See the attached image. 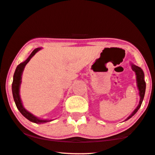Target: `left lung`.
I'll return each mask as SVG.
<instances>
[{
    "mask_svg": "<svg viewBox=\"0 0 155 155\" xmlns=\"http://www.w3.org/2000/svg\"><path fill=\"white\" fill-rule=\"evenodd\" d=\"M131 68L132 69V70L134 71L136 74L137 76V87H138V89L139 91V96H140V100H139V103L138 106L137 107V108L135 109L133 112L130 115V116L127 118V119L125 120V121H127L129 119H130L132 117H133L134 115L136 114V112L138 111L139 109L141 107L142 102H143V98H144V95H145V92H146V82L144 81V73L142 70V69L141 68L138 67V66L135 65L134 64H131Z\"/></svg>",
    "mask_w": 155,
    "mask_h": 155,
    "instance_id": "obj_1",
    "label": "left lung"
}]
</instances>
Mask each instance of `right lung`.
Masks as SVG:
<instances>
[{
  "instance_id": "obj_1",
  "label": "right lung",
  "mask_w": 155,
  "mask_h": 155,
  "mask_svg": "<svg viewBox=\"0 0 155 155\" xmlns=\"http://www.w3.org/2000/svg\"><path fill=\"white\" fill-rule=\"evenodd\" d=\"M40 50H41V48H36L35 50L31 53V54L29 56V57L24 61V62L20 63V64L17 66V68L15 70V72H14V74L13 82H12V94H13L14 100L16 104L17 108H18V110L20 111V112L26 118V119H28L29 121H30L31 122L35 123V124H44V123H46L48 121H51V120H43V119H38V117L34 116L32 114H31V113L29 112L28 110L25 109V107L23 105V104H22L19 92H20V85L21 83V78H22L21 76H22V74H23L24 68L27 65V63L30 61L31 57H32L33 56H34V54H35Z\"/></svg>"
}]
</instances>
